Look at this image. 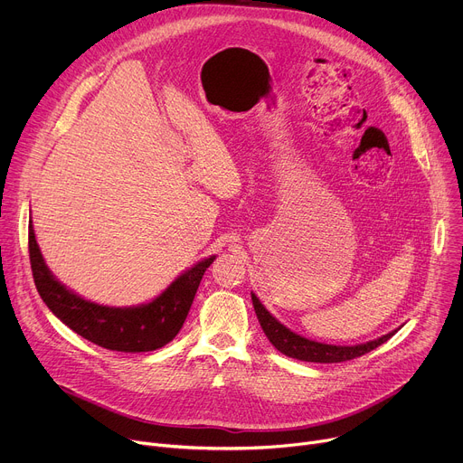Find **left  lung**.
<instances>
[{
    "label": "left lung",
    "mask_w": 463,
    "mask_h": 463,
    "mask_svg": "<svg viewBox=\"0 0 463 463\" xmlns=\"http://www.w3.org/2000/svg\"><path fill=\"white\" fill-rule=\"evenodd\" d=\"M252 298V306L258 317V322L263 329V334L268 335L269 343L284 355L298 359V361H307V363H343V361H350L355 357H361L372 350H375L377 346H381L383 343H386L398 329L393 332L364 343V345H355V346H335V345H324V343H315L309 341L291 329H288L284 324H280L263 304L258 300V297L254 293H250Z\"/></svg>",
    "instance_id": "1"
}]
</instances>
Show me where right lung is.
Masks as SVG:
<instances>
[{"label": "right lung", "instance_id": "add662e5", "mask_svg": "<svg viewBox=\"0 0 463 463\" xmlns=\"http://www.w3.org/2000/svg\"><path fill=\"white\" fill-rule=\"evenodd\" d=\"M29 258L42 300L65 326L106 350L137 354L163 348L179 334L195 291L216 256L197 261L157 298L136 307L100 306L61 286L45 266L33 222H29Z\"/></svg>", "mask_w": 463, "mask_h": 463}]
</instances>
